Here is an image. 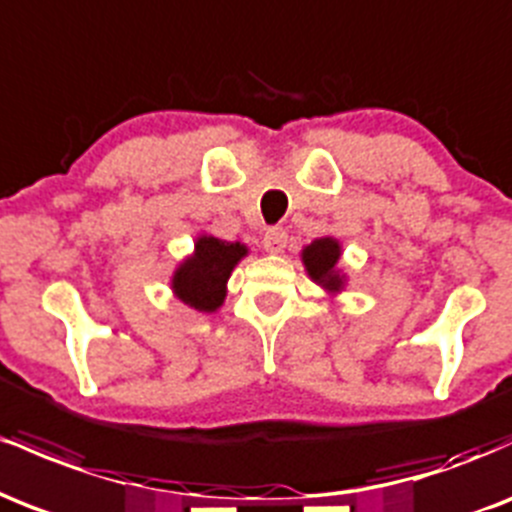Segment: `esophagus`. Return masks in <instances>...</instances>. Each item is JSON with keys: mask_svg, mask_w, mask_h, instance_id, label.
Wrapping results in <instances>:
<instances>
[{"mask_svg": "<svg viewBox=\"0 0 512 512\" xmlns=\"http://www.w3.org/2000/svg\"><path fill=\"white\" fill-rule=\"evenodd\" d=\"M286 231L284 228H269L267 233H264V240H262V245H264V250L267 252H272V255H279V252H284V248H286Z\"/></svg>", "mask_w": 512, "mask_h": 512, "instance_id": "esophagus-1", "label": "esophagus"}]
</instances>
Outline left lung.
Here are the masks:
<instances>
[{
	"label": "left lung",
	"instance_id": "1",
	"mask_svg": "<svg viewBox=\"0 0 512 512\" xmlns=\"http://www.w3.org/2000/svg\"><path fill=\"white\" fill-rule=\"evenodd\" d=\"M339 257H342V245L332 236L315 238L313 243L305 245L301 250L305 272H308V276L317 286H322V289L330 293V296L342 293L346 286V274L337 267Z\"/></svg>",
	"mask_w": 512,
	"mask_h": 512
}]
</instances>
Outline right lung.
Segmentation results:
<instances>
[{
  "mask_svg": "<svg viewBox=\"0 0 512 512\" xmlns=\"http://www.w3.org/2000/svg\"><path fill=\"white\" fill-rule=\"evenodd\" d=\"M248 252V245L202 233L195 240V252L187 255L170 276V289L175 298L199 313H216L226 301L231 272Z\"/></svg>",
  "mask_w": 512,
  "mask_h": 512,
  "instance_id": "1",
  "label": "right lung"
}]
</instances>
